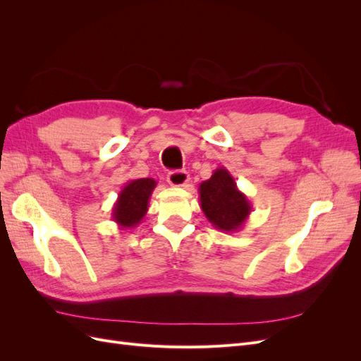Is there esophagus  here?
<instances>
[{"instance_id":"1","label":"esophagus","mask_w":361,"mask_h":361,"mask_svg":"<svg viewBox=\"0 0 361 361\" xmlns=\"http://www.w3.org/2000/svg\"><path fill=\"white\" fill-rule=\"evenodd\" d=\"M167 182L171 187H187V183L190 182V174L185 170L170 171L167 176Z\"/></svg>"}]
</instances>
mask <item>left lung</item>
Segmentation results:
<instances>
[{
  "instance_id": "obj_1",
  "label": "left lung",
  "mask_w": 361,
  "mask_h": 361,
  "mask_svg": "<svg viewBox=\"0 0 361 361\" xmlns=\"http://www.w3.org/2000/svg\"><path fill=\"white\" fill-rule=\"evenodd\" d=\"M200 207L215 228L233 233L241 231L251 214V203L247 195L239 191L228 170L216 169L212 176L199 187Z\"/></svg>"
}]
</instances>
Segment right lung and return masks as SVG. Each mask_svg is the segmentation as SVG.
<instances>
[{
    "label": "right lung",
    "mask_w": 361,
    "mask_h": 361,
    "mask_svg": "<svg viewBox=\"0 0 361 361\" xmlns=\"http://www.w3.org/2000/svg\"><path fill=\"white\" fill-rule=\"evenodd\" d=\"M157 187V180L143 178L129 180L113 206L111 216L120 228H130L141 223L149 209V199Z\"/></svg>",
    "instance_id": "obj_1"
}]
</instances>
